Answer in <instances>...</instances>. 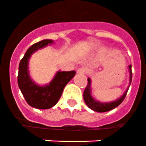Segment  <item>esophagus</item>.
I'll return each instance as SVG.
<instances>
[{
    "instance_id": "34e87169",
    "label": "esophagus",
    "mask_w": 146,
    "mask_h": 146,
    "mask_svg": "<svg viewBox=\"0 0 146 146\" xmlns=\"http://www.w3.org/2000/svg\"><path fill=\"white\" fill-rule=\"evenodd\" d=\"M88 72H89V70L87 69V68L84 67L80 68H79V69L78 70V73L80 74H86L88 73Z\"/></svg>"
}]
</instances>
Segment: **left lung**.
Instances as JSON below:
<instances>
[{
	"label": "left lung",
	"mask_w": 146,
	"mask_h": 146,
	"mask_svg": "<svg viewBox=\"0 0 146 146\" xmlns=\"http://www.w3.org/2000/svg\"><path fill=\"white\" fill-rule=\"evenodd\" d=\"M131 65L129 66V71H130V84L132 81V69H131ZM128 91V89L123 93L122 96L117 99L116 101L111 102H100L95 100L91 96V80L90 78L87 79V85L84 91V100L85 103L90 108H91L92 110L97 111V112H106L108 111L111 110L113 108H116L117 106H119L121 102H123L124 98H125L127 93Z\"/></svg>",
	"instance_id": "8db88e82"
}]
</instances>
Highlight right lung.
<instances>
[{
    "label": "right lung",
    "instance_id": "1",
    "mask_svg": "<svg viewBox=\"0 0 146 146\" xmlns=\"http://www.w3.org/2000/svg\"><path fill=\"white\" fill-rule=\"evenodd\" d=\"M52 40H43L28 49L19 66L18 85L27 103L38 109H48L56 104L62 96L64 87L75 75V71L58 72L54 78L45 86L37 85L31 80L29 73L30 56L38 49L53 44Z\"/></svg>",
    "mask_w": 146,
    "mask_h": 146
}]
</instances>
